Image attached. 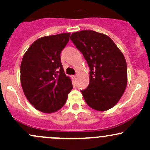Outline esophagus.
<instances>
[{
    "label": "esophagus",
    "mask_w": 150,
    "mask_h": 150,
    "mask_svg": "<svg viewBox=\"0 0 150 150\" xmlns=\"http://www.w3.org/2000/svg\"><path fill=\"white\" fill-rule=\"evenodd\" d=\"M72 78H73L74 80H75L77 79V76L76 75H72Z\"/></svg>",
    "instance_id": "obj_1"
}]
</instances>
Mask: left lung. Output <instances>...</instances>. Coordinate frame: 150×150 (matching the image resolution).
Returning a JSON list of instances; mask_svg holds the SVG:
<instances>
[{
	"mask_svg": "<svg viewBox=\"0 0 150 150\" xmlns=\"http://www.w3.org/2000/svg\"><path fill=\"white\" fill-rule=\"evenodd\" d=\"M70 39L89 65V84L80 92L89 106L104 111L116 105L128 82L125 57L112 39L92 30L74 32Z\"/></svg>",
	"mask_w": 150,
	"mask_h": 150,
	"instance_id": "obj_1",
	"label": "left lung"
}]
</instances>
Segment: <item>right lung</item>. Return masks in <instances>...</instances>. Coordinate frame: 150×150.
<instances>
[{
  "label": "right lung",
  "instance_id": "1",
  "mask_svg": "<svg viewBox=\"0 0 150 150\" xmlns=\"http://www.w3.org/2000/svg\"><path fill=\"white\" fill-rule=\"evenodd\" d=\"M70 33L39 38L22 58L20 81L25 95L36 109L53 113L64 106L73 89L61 61V51L68 44Z\"/></svg>",
  "mask_w": 150,
  "mask_h": 150
}]
</instances>
